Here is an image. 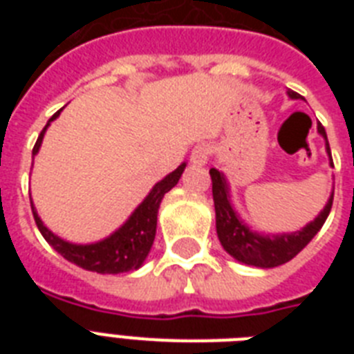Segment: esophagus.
I'll return each mask as SVG.
<instances>
[{
    "label": "esophagus",
    "instance_id": "34e87169",
    "mask_svg": "<svg viewBox=\"0 0 354 354\" xmlns=\"http://www.w3.org/2000/svg\"><path fill=\"white\" fill-rule=\"evenodd\" d=\"M211 156V147L207 143L196 145L193 150H191V163L193 165H205Z\"/></svg>",
    "mask_w": 354,
    "mask_h": 354
}]
</instances>
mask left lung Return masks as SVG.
Instances as JSON below:
<instances>
[{"label": "left lung", "mask_w": 354, "mask_h": 354, "mask_svg": "<svg viewBox=\"0 0 354 354\" xmlns=\"http://www.w3.org/2000/svg\"><path fill=\"white\" fill-rule=\"evenodd\" d=\"M288 97L299 99V93L288 91ZM318 132L324 136L325 149L330 158L329 141H327V133L322 124H318ZM330 165H333V158H330ZM209 174L211 182H213V202H215L218 241L232 257L244 264H250V266H257V268H274V266L288 263L290 259L296 257L297 253L313 241L314 235L322 230L329 216L330 207H333V194L335 193L330 194L324 211L299 232L261 235L257 232H252L233 209L232 200H230V187H227L224 174L216 169H211Z\"/></svg>", "instance_id": "obj_1"}]
</instances>
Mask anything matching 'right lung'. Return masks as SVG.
<instances>
[{
	"label": "right lung",
	"mask_w": 354,
	"mask_h": 354,
	"mask_svg": "<svg viewBox=\"0 0 354 354\" xmlns=\"http://www.w3.org/2000/svg\"><path fill=\"white\" fill-rule=\"evenodd\" d=\"M58 115H60V112L55 113L47 121V124L40 132L38 139H36L32 156L38 154L47 127ZM185 165L187 163H182L176 171H172L161 182L156 183L152 191L147 194V198L130 215V218L119 227L118 232H113L112 235L102 239V241L93 242V244H73V242L64 241V239L57 236L44 226V222L40 221V216H38L35 205H32V200H30V207H32L36 226H38L40 233L44 235V239L64 259H68L69 263L77 264L80 268L97 272V274H122V272L138 270L145 263V259H147L150 248H152V242H154L158 209H160L161 200H163L165 193H169L176 185L180 176H182V172L185 171Z\"/></svg>",
	"instance_id": "obj_1"
}]
</instances>
